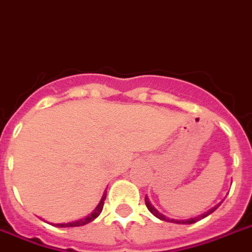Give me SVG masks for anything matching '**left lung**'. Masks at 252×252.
Instances as JSON below:
<instances>
[{"label": "left lung", "instance_id": "left-lung-1", "mask_svg": "<svg viewBox=\"0 0 252 252\" xmlns=\"http://www.w3.org/2000/svg\"><path fill=\"white\" fill-rule=\"evenodd\" d=\"M145 203H146V207L149 208V211H150L151 214L154 215V216H157V218L160 219V220H164V221L176 222V224H193V222L199 221L200 219H204V218H206V216H208V215H210V214H212V212H214L215 210H216V208L219 207V206H220V204H218V206H216V207L211 208V210H210V211H207V212H206V214H203V215H200V216H198V218L189 219V220H181V221H180V220H173V219H168V218H165L164 215H161L160 212H159L158 210H155L154 206H153V204H151L150 202H149V199H147V197H145Z\"/></svg>", "mask_w": 252, "mask_h": 252}]
</instances>
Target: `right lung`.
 <instances>
[{
  "label": "right lung",
  "instance_id": "right-lung-1",
  "mask_svg": "<svg viewBox=\"0 0 252 252\" xmlns=\"http://www.w3.org/2000/svg\"><path fill=\"white\" fill-rule=\"evenodd\" d=\"M105 199H106V193L103 194V197H102L101 202L98 204L95 210L92 212L89 216H87L85 219H81V220H77V221H72V222H67V224H55V225L58 226V228H71V226H81V225H85L88 222L93 221L94 219L97 218L98 215L102 212V208H103V204H105Z\"/></svg>",
  "mask_w": 252,
  "mask_h": 252
}]
</instances>
